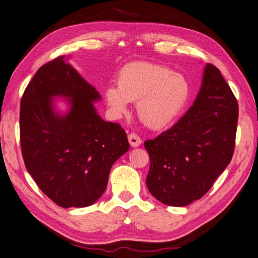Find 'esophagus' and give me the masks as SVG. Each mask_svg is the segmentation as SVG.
<instances>
[{"label":"esophagus","instance_id":"34e87169","mask_svg":"<svg viewBox=\"0 0 258 258\" xmlns=\"http://www.w3.org/2000/svg\"><path fill=\"white\" fill-rule=\"evenodd\" d=\"M128 140L130 146H133V147H138V146L142 145V139L136 134H130L128 136Z\"/></svg>","mask_w":258,"mask_h":258}]
</instances>
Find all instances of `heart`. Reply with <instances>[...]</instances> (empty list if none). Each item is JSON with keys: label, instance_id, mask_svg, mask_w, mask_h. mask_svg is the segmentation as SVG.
I'll return each mask as SVG.
<instances>
[{"label": "heart", "instance_id": "b5f03b06", "mask_svg": "<svg viewBox=\"0 0 258 258\" xmlns=\"http://www.w3.org/2000/svg\"><path fill=\"white\" fill-rule=\"evenodd\" d=\"M188 95L185 77L147 61L130 62L122 67L118 86L109 85L104 91L106 103L115 114L124 113L128 102H138L140 120L153 129L171 124L182 112Z\"/></svg>", "mask_w": 258, "mask_h": 258}]
</instances>
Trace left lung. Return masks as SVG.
<instances>
[{"label": "left lung", "instance_id": "1", "mask_svg": "<svg viewBox=\"0 0 258 258\" xmlns=\"http://www.w3.org/2000/svg\"><path fill=\"white\" fill-rule=\"evenodd\" d=\"M237 122L234 93L220 71L207 64L193 105L172 128L145 142L149 192L172 207L201 199L230 163Z\"/></svg>", "mask_w": 258, "mask_h": 258}]
</instances>
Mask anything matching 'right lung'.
<instances>
[{
	"instance_id": "right-lung-1",
	"label": "right lung",
	"mask_w": 258,
	"mask_h": 258,
	"mask_svg": "<svg viewBox=\"0 0 258 258\" xmlns=\"http://www.w3.org/2000/svg\"><path fill=\"white\" fill-rule=\"evenodd\" d=\"M53 96L69 98L64 116ZM99 92L59 56L42 65L20 103V143L27 171L38 187L61 208L89 207L108 185L113 163L128 152L125 131L96 113Z\"/></svg>"
}]
</instances>
